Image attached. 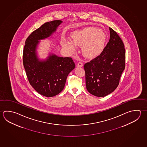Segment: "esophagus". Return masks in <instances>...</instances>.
<instances>
[{"label":"esophagus","instance_id":"obj_1","mask_svg":"<svg viewBox=\"0 0 147 147\" xmlns=\"http://www.w3.org/2000/svg\"><path fill=\"white\" fill-rule=\"evenodd\" d=\"M83 64L82 62H79L77 65L78 67H82L83 66Z\"/></svg>","mask_w":147,"mask_h":147}]
</instances>
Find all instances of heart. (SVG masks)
Masks as SVG:
<instances>
[{
  "mask_svg": "<svg viewBox=\"0 0 147 147\" xmlns=\"http://www.w3.org/2000/svg\"><path fill=\"white\" fill-rule=\"evenodd\" d=\"M72 40L63 38L61 45L71 53H75L78 45L82 46L84 56L88 59H94L104 51L107 41V35L102 29L94 27H86L71 33Z\"/></svg>",
  "mask_w": 147,
  "mask_h": 147,
  "instance_id": "1",
  "label": "heart"
}]
</instances>
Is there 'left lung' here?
Masks as SVG:
<instances>
[{
    "mask_svg": "<svg viewBox=\"0 0 147 147\" xmlns=\"http://www.w3.org/2000/svg\"><path fill=\"white\" fill-rule=\"evenodd\" d=\"M109 42L102 54L86 63V88L94 96L105 97L115 91L125 69V50L117 33L109 27Z\"/></svg>",
    "mask_w": 147,
    "mask_h": 147,
    "instance_id": "obj_1",
    "label": "left lung"
}]
</instances>
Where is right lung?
Masks as SVG:
<instances>
[{
    "mask_svg": "<svg viewBox=\"0 0 147 147\" xmlns=\"http://www.w3.org/2000/svg\"><path fill=\"white\" fill-rule=\"evenodd\" d=\"M62 23L61 20L45 23L29 36L24 46L23 61L30 83L38 93L47 97L56 96L63 91L68 75L75 68L71 57L53 53H49L45 59L38 55L40 40L52 36Z\"/></svg>",
    "mask_w": 147,
    "mask_h": 147,
    "instance_id": "1",
    "label": "right lung"
}]
</instances>
